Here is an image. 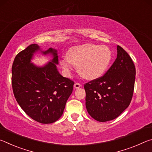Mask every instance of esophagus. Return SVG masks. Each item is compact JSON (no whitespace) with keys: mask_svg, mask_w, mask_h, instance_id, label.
Listing matches in <instances>:
<instances>
[{"mask_svg":"<svg viewBox=\"0 0 152 152\" xmlns=\"http://www.w3.org/2000/svg\"><path fill=\"white\" fill-rule=\"evenodd\" d=\"M80 86H81V84H79V83H77V82H76V83L74 84V88H76H76H79Z\"/></svg>","mask_w":152,"mask_h":152,"instance_id":"34e87169","label":"esophagus"}]
</instances>
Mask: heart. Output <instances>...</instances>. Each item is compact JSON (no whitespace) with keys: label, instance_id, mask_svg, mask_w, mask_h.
<instances>
[{"label":"heart","instance_id":"heart-1","mask_svg":"<svg viewBox=\"0 0 152 152\" xmlns=\"http://www.w3.org/2000/svg\"><path fill=\"white\" fill-rule=\"evenodd\" d=\"M67 60L60 61L61 68L70 74L72 66H78L80 75L87 80H94L102 76L109 68L113 53L106 45L84 44L71 48L66 54Z\"/></svg>","mask_w":152,"mask_h":152}]
</instances>
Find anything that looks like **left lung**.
<instances>
[{
  "mask_svg": "<svg viewBox=\"0 0 152 152\" xmlns=\"http://www.w3.org/2000/svg\"><path fill=\"white\" fill-rule=\"evenodd\" d=\"M117 58L106 74L84 84L86 107L95 120L106 122L116 119L132 101L135 68L128 53L117 46Z\"/></svg>",
  "mask_w": 152,
  "mask_h": 152,
  "instance_id": "8db88e82",
  "label": "left lung"
}]
</instances>
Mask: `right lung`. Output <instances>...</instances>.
<instances>
[{
  "mask_svg": "<svg viewBox=\"0 0 152 152\" xmlns=\"http://www.w3.org/2000/svg\"><path fill=\"white\" fill-rule=\"evenodd\" d=\"M37 53L53 59L43 66H37L31 62ZM58 64L56 49L43 51L37 44L19 52L12 64V86L18 104L31 119L43 124L55 122L62 115L73 91L74 82L61 75Z\"/></svg>",
  "mask_w": 152,
  "mask_h": 152,
  "instance_id": "right-lung-1",
  "label": "right lung"
}]
</instances>
